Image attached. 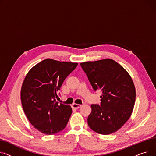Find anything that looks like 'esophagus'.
<instances>
[{"mask_svg":"<svg viewBox=\"0 0 156 156\" xmlns=\"http://www.w3.org/2000/svg\"><path fill=\"white\" fill-rule=\"evenodd\" d=\"M81 105H79V104H76V103H74L72 105V108H74V109H78L80 107H81Z\"/></svg>","mask_w":156,"mask_h":156,"instance_id":"esophagus-1","label":"esophagus"}]
</instances>
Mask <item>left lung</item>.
I'll return each mask as SVG.
<instances>
[{
    "instance_id": "1",
    "label": "left lung",
    "mask_w": 156,
    "mask_h": 156,
    "mask_svg": "<svg viewBox=\"0 0 156 156\" xmlns=\"http://www.w3.org/2000/svg\"><path fill=\"white\" fill-rule=\"evenodd\" d=\"M94 91L101 89L100 105H91L87 123L102 135L116 132L130 118L135 101V88L126 70L112 59L80 63Z\"/></svg>"
}]
</instances>
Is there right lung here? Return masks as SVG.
<instances>
[{
	"label": "right lung",
	"mask_w": 156,
	"mask_h": 156,
	"mask_svg": "<svg viewBox=\"0 0 156 156\" xmlns=\"http://www.w3.org/2000/svg\"><path fill=\"white\" fill-rule=\"evenodd\" d=\"M77 65L47 58L27 74L21 90L22 106L30 122L40 132L53 135L66 126L72 109L59 105L56 98L64 80Z\"/></svg>",
	"instance_id": "add662e5"
}]
</instances>
